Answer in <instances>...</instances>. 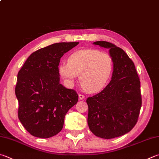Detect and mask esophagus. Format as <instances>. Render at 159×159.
<instances>
[{
    "instance_id": "1",
    "label": "esophagus",
    "mask_w": 159,
    "mask_h": 159,
    "mask_svg": "<svg viewBox=\"0 0 159 159\" xmlns=\"http://www.w3.org/2000/svg\"><path fill=\"white\" fill-rule=\"evenodd\" d=\"M85 95L81 94H79V99H80V100L85 99Z\"/></svg>"
}]
</instances>
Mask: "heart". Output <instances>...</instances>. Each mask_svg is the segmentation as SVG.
Instances as JSON below:
<instances>
[{
  "label": "heart",
  "instance_id": "obj_1",
  "mask_svg": "<svg viewBox=\"0 0 159 159\" xmlns=\"http://www.w3.org/2000/svg\"><path fill=\"white\" fill-rule=\"evenodd\" d=\"M114 68L111 55L97 49H82L72 53L67 63L59 65V74L65 81L72 85L79 76L80 85L89 92H97L108 84Z\"/></svg>",
  "mask_w": 159,
  "mask_h": 159
}]
</instances>
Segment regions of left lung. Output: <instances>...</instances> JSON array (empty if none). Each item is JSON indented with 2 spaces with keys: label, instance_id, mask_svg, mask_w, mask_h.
Here are the masks:
<instances>
[{
  "label": "left lung",
  "instance_id": "obj_1",
  "mask_svg": "<svg viewBox=\"0 0 159 159\" xmlns=\"http://www.w3.org/2000/svg\"><path fill=\"white\" fill-rule=\"evenodd\" d=\"M93 44L108 48L114 68L107 86L86 100L88 123L96 136L111 139L127 134L136 125L142 106L140 81L134 62L123 49L105 41Z\"/></svg>",
  "mask_w": 159,
  "mask_h": 159
}]
</instances>
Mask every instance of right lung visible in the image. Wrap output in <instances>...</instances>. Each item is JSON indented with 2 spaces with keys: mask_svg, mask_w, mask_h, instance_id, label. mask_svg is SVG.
Wrapping results in <instances>:
<instances>
[{
  "mask_svg": "<svg viewBox=\"0 0 159 159\" xmlns=\"http://www.w3.org/2000/svg\"><path fill=\"white\" fill-rule=\"evenodd\" d=\"M79 42H60L40 48L28 57L17 75L18 117L34 137L48 138L61 131L65 115L76 104L74 89L60 83L58 65L64 53Z\"/></svg>",
  "mask_w": 159,
  "mask_h": 159,
  "instance_id": "right-lung-1",
  "label": "right lung"
}]
</instances>
